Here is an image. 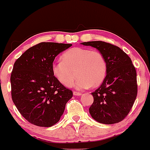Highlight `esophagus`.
<instances>
[{"label": "esophagus", "mask_w": 150, "mask_h": 150, "mask_svg": "<svg viewBox=\"0 0 150 150\" xmlns=\"http://www.w3.org/2000/svg\"><path fill=\"white\" fill-rule=\"evenodd\" d=\"M81 93L80 92H73V95L74 96H80L81 95Z\"/></svg>", "instance_id": "1"}]
</instances>
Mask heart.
I'll use <instances>...</instances> for the list:
<instances>
[{"label": "heart", "instance_id": "heart-1", "mask_svg": "<svg viewBox=\"0 0 150 150\" xmlns=\"http://www.w3.org/2000/svg\"><path fill=\"white\" fill-rule=\"evenodd\" d=\"M77 77L75 86L78 89L100 85L107 73L106 59L99 51L75 47L62 55V61L53 65L54 77L65 87H70Z\"/></svg>", "mask_w": 150, "mask_h": 150}]
</instances>
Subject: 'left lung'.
<instances>
[{
    "mask_svg": "<svg viewBox=\"0 0 150 150\" xmlns=\"http://www.w3.org/2000/svg\"><path fill=\"white\" fill-rule=\"evenodd\" d=\"M81 44L97 49L107 63L105 79L92 93L91 116L103 124L121 121L130 112L137 94V73L131 59L119 47L108 43L93 41Z\"/></svg>",
    "mask_w": 150,
    "mask_h": 150,
    "instance_id": "1",
    "label": "left lung"
}]
</instances>
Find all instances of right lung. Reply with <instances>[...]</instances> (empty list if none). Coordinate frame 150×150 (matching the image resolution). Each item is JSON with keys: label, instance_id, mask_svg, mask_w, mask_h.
<instances>
[{"label": "right lung", "instance_id": "right-lung-1", "mask_svg": "<svg viewBox=\"0 0 150 150\" xmlns=\"http://www.w3.org/2000/svg\"><path fill=\"white\" fill-rule=\"evenodd\" d=\"M71 44L42 42L27 49L15 61L11 76L12 99L30 123L51 127L59 121L73 92L53 75V62Z\"/></svg>", "mask_w": 150, "mask_h": 150}]
</instances>
